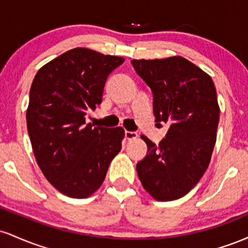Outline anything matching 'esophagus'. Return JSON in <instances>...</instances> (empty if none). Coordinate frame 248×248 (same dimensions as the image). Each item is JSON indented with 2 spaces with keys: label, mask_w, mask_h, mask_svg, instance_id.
<instances>
[{
  "label": "esophagus",
  "mask_w": 248,
  "mask_h": 248,
  "mask_svg": "<svg viewBox=\"0 0 248 248\" xmlns=\"http://www.w3.org/2000/svg\"><path fill=\"white\" fill-rule=\"evenodd\" d=\"M124 138H126L127 140H133V139L138 138V133L128 132V130H126V132H124Z\"/></svg>",
  "instance_id": "esophagus-1"
}]
</instances>
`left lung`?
<instances>
[{"mask_svg":"<svg viewBox=\"0 0 248 248\" xmlns=\"http://www.w3.org/2000/svg\"><path fill=\"white\" fill-rule=\"evenodd\" d=\"M132 65L152 90L155 121L170 124L158 146L142 136L148 152L136 164L139 178L156 201H175L198 183L211 160L219 122L215 84L183 57Z\"/></svg>","mask_w":248,"mask_h":248,"instance_id":"obj_1","label":"left lung"}]
</instances>
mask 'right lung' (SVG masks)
Here are the masks:
<instances>
[{"mask_svg":"<svg viewBox=\"0 0 248 248\" xmlns=\"http://www.w3.org/2000/svg\"><path fill=\"white\" fill-rule=\"evenodd\" d=\"M124 62L77 47L45 64L30 88L27 124L32 150L47 181L59 192L86 198L100 187L121 150V127L86 124L101 104L105 84Z\"/></svg>","mask_w":248,"mask_h":248,"instance_id":"1","label":"right lung"}]
</instances>
